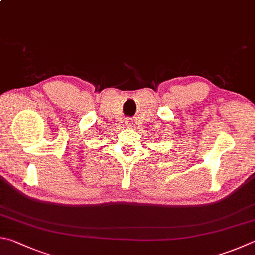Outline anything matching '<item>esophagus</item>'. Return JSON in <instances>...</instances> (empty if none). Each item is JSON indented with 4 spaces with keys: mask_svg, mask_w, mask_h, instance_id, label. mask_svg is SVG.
<instances>
[{
    "mask_svg": "<svg viewBox=\"0 0 255 255\" xmlns=\"http://www.w3.org/2000/svg\"><path fill=\"white\" fill-rule=\"evenodd\" d=\"M126 124H127V125H128V126H129V125H131L132 123H131V120H130V119H128V120H127V122H126Z\"/></svg>",
    "mask_w": 255,
    "mask_h": 255,
    "instance_id": "1",
    "label": "esophagus"
}]
</instances>
